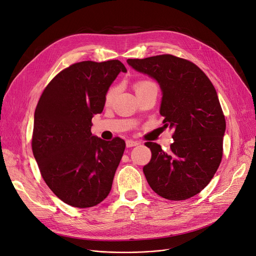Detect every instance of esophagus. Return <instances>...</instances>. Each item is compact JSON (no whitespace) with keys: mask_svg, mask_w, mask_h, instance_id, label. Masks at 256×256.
<instances>
[{"mask_svg":"<svg viewBox=\"0 0 256 256\" xmlns=\"http://www.w3.org/2000/svg\"><path fill=\"white\" fill-rule=\"evenodd\" d=\"M126 147H134V146H137V145H139L140 143H139L138 141H134V140H126Z\"/></svg>","mask_w":256,"mask_h":256,"instance_id":"obj_1","label":"esophagus"}]
</instances>
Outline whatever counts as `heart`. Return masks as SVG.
Listing matches in <instances>:
<instances>
[{"label":"heart","instance_id":"b5f03b06","mask_svg":"<svg viewBox=\"0 0 256 256\" xmlns=\"http://www.w3.org/2000/svg\"><path fill=\"white\" fill-rule=\"evenodd\" d=\"M154 86H156V84L154 82V80H137V82L134 84V89H135L136 91V94L137 93H140L146 89H148L150 87H154ZM116 91H117V87L115 86H112L109 88V90L106 91V96H104V100L106 104H109L113 100L115 94H116Z\"/></svg>","mask_w":256,"mask_h":256}]
</instances>
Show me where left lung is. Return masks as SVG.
<instances>
[{
    "mask_svg": "<svg viewBox=\"0 0 256 256\" xmlns=\"http://www.w3.org/2000/svg\"><path fill=\"white\" fill-rule=\"evenodd\" d=\"M128 63L158 80L164 128L174 130L169 152L156 143H145L152 150L150 163L143 167L147 182L163 198H191L208 184L223 156L226 122L217 91L189 60L166 54Z\"/></svg>",
    "mask_w": 256,
    "mask_h": 256,
    "instance_id": "obj_1",
    "label": "left lung"
}]
</instances>
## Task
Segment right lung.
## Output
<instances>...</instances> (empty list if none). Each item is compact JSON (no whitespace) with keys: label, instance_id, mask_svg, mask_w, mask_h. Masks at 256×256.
<instances>
[{"label":"right lung","instance_id":"1","mask_svg":"<svg viewBox=\"0 0 256 256\" xmlns=\"http://www.w3.org/2000/svg\"><path fill=\"white\" fill-rule=\"evenodd\" d=\"M119 60L83 61L60 72L44 88L35 114L32 150L48 186L63 202L85 208L109 195L126 142L91 132L106 93L119 72Z\"/></svg>","mask_w":256,"mask_h":256}]
</instances>
